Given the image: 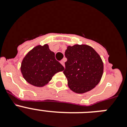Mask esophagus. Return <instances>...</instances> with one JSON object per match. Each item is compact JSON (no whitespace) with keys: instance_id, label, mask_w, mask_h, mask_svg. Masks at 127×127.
<instances>
[{"instance_id":"esophagus-1","label":"esophagus","mask_w":127,"mask_h":127,"mask_svg":"<svg viewBox=\"0 0 127 127\" xmlns=\"http://www.w3.org/2000/svg\"><path fill=\"white\" fill-rule=\"evenodd\" d=\"M64 62H65L64 60H62V61H60V63H61V64L62 65L64 66H64H65V64H64Z\"/></svg>"}]
</instances>
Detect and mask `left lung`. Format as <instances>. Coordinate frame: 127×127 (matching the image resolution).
Instances as JSON below:
<instances>
[{
    "label": "left lung",
    "mask_w": 127,
    "mask_h": 127,
    "mask_svg": "<svg viewBox=\"0 0 127 127\" xmlns=\"http://www.w3.org/2000/svg\"><path fill=\"white\" fill-rule=\"evenodd\" d=\"M65 56L67 60L64 74L71 90L83 94L98 85L104 65L99 55L92 47L78 44L68 46Z\"/></svg>",
    "instance_id": "obj_1"
}]
</instances>
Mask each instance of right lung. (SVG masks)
<instances>
[{"mask_svg": "<svg viewBox=\"0 0 127 127\" xmlns=\"http://www.w3.org/2000/svg\"><path fill=\"white\" fill-rule=\"evenodd\" d=\"M64 67L55 57L48 44L37 46L23 58L21 71L29 83L35 86H44L52 77Z\"/></svg>", "mask_w": 127, "mask_h": 127, "instance_id": "1", "label": "right lung"}]
</instances>
